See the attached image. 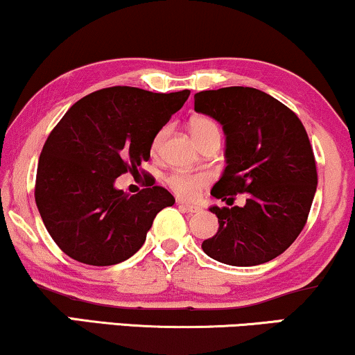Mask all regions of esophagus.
I'll return each instance as SVG.
<instances>
[{
  "label": "esophagus",
  "mask_w": 355,
  "mask_h": 355,
  "mask_svg": "<svg viewBox=\"0 0 355 355\" xmlns=\"http://www.w3.org/2000/svg\"><path fill=\"white\" fill-rule=\"evenodd\" d=\"M179 207H181L182 210L189 211V214H197V211H200V210H202L199 205H194V204H186V202H179Z\"/></svg>",
  "instance_id": "esophagus-1"
}]
</instances>
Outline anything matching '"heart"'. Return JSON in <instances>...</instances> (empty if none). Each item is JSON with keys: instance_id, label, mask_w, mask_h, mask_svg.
I'll return each mask as SVG.
<instances>
[{"instance_id": "heart-1", "label": "heart", "mask_w": 355, "mask_h": 355, "mask_svg": "<svg viewBox=\"0 0 355 355\" xmlns=\"http://www.w3.org/2000/svg\"><path fill=\"white\" fill-rule=\"evenodd\" d=\"M191 132L197 144H200V141H204L207 137L220 135V127L214 119L196 117L191 121ZM168 133L169 127H163L158 133H156L153 138V144H151L153 153H158V151L163 148ZM166 182L169 189H171L176 196L182 197V199H192V197L197 196V192H199L202 187H205L207 184H209V176H207V174L174 173L166 179Z\"/></svg>"}]
</instances>
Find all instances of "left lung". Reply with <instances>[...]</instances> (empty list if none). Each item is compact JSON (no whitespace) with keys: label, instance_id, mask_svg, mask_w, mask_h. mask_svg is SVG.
Instances as JSON below:
<instances>
[{"label":"left lung","instance_id":"1","mask_svg":"<svg viewBox=\"0 0 355 355\" xmlns=\"http://www.w3.org/2000/svg\"><path fill=\"white\" fill-rule=\"evenodd\" d=\"M194 109L222 123L225 133L227 166L210 194L228 205L246 194L243 207H210L218 232L202 250L239 268L272 261L305 227L318 184L305 127L287 105L256 87L200 91Z\"/></svg>","mask_w":355,"mask_h":355}]
</instances>
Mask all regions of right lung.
Masks as SVG:
<instances>
[{
    "label": "right lung",
    "mask_w": 355,
    "mask_h": 355,
    "mask_svg": "<svg viewBox=\"0 0 355 355\" xmlns=\"http://www.w3.org/2000/svg\"><path fill=\"white\" fill-rule=\"evenodd\" d=\"M189 94L105 87L73 104L50 133L37 166L35 204L71 259L89 266L128 259L144 246L156 214L174 204L155 182L130 196L116 189V179L148 161L155 135Z\"/></svg>",
    "instance_id": "add662e5"
}]
</instances>
